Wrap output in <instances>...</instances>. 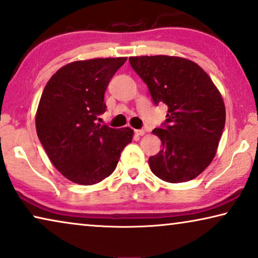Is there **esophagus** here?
Listing matches in <instances>:
<instances>
[{"label": "esophagus", "mask_w": 258, "mask_h": 258, "mask_svg": "<svg viewBox=\"0 0 258 258\" xmlns=\"http://www.w3.org/2000/svg\"><path fill=\"white\" fill-rule=\"evenodd\" d=\"M136 133L138 134V136H145L146 131H145V130H136Z\"/></svg>", "instance_id": "obj_1"}]
</instances>
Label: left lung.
Instances as JSON below:
<instances>
[{"instance_id": "obj_1", "label": "left lung", "mask_w": 258, "mask_h": 258, "mask_svg": "<svg viewBox=\"0 0 258 258\" xmlns=\"http://www.w3.org/2000/svg\"><path fill=\"white\" fill-rule=\"evenodd\" d=\"M128 60L154 104L168 107L162 127L152 131L162 150L148 159L151 170L166 182L195 179L213 161L226 124L220 91L202 68L186 58L159 55Z\"/></svg>"}]
</instances>
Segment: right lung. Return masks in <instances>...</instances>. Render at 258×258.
Masks as SVG:
<instances>
[{
	"mask_svg": "<svg viewBox=\"0 0 258 258\" xmlns=\"http://www.w3.org/2000/svg\"><path fill=\"white\" fill-rule=\"evenodd\" d=\"M127 58H94L60 68L36 112V131L50 161L72 182L90 186L110 176L133 130L97 124L106 111L108 83Z\"/></svg>",
	"mask_w": 258,
	"mask_h": 258,
	"instance_id": "right-lung-1",
	"label": "right lung"
}]
</instances>
